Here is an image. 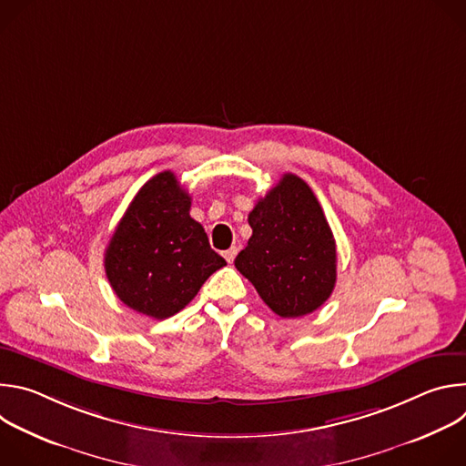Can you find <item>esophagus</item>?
I'll return each mask as SVG.
<instances>
[{
    "label": "esophagus",
    "mask_w": 466,
    "mask_h": 466,
    "mask_svg": "<svg viewBox=\"0 0 466 466\" xmlns=\"http://www.w3.org/2000/svg\"><path fill=\"white\" fill-rule=\"evenodd\" d=\"M236 254H238V247H230L228 250H225V252H223V256H225V259H227L228 263H232V261H234Z\"/></svg>",
    "instance_id": "esophagus-1"
}]
</instances>
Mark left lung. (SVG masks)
Instances as JSON below:
<instances>
[{
	"label": "left lung",
	"mask_w": 466,
	"mask_h": 466,
	"mask_svg": "<svg viewBox=\"0 0 466 466\" xmlns=\"http://www.w3.org/2000/svg\"><path fill=\"white\" fill-rule=\"evenodd\" d=\"M252 236L236 269L277 315L295 319L320 308L336 288V239L311 187L286 173L248 214Z\"/></svg>",
	"instance_id": "1"
}]
</instances>
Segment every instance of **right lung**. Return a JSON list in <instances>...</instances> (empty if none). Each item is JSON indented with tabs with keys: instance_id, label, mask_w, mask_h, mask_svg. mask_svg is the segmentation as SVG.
Instances as JSON below:
<instances>
[{
	"instance_id": "1",
	"label": "right lung",
	"mask_w": 466,
	"mask_h": 466,
	"mask_svg": "<svg viewBox=\"0 0 466 466\" xmlns=\"http://www.w3.org/2000/svg\"><path fill=\"white\" fill-rule=\"evenodd\" d=\"M191 197L175 173L162 171L132 198L105 250L106 279L138 313L167 319L186 308L227 261L212 250Z\"/></svg>"
}]
</instances>
